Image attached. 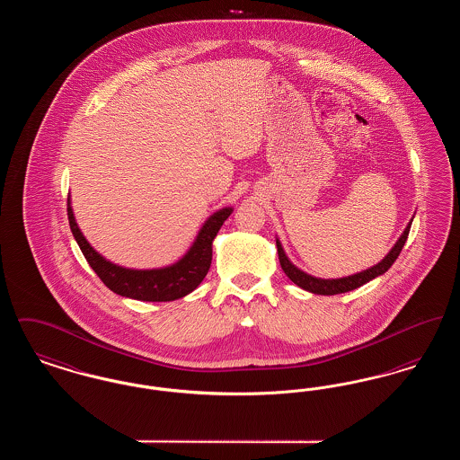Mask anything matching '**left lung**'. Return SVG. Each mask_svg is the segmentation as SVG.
Here are the masks:
<instances>
[{"label": "left lung", "mask_w": 460, "mask_h": 460, "mask_svg": "<svg viewBox=\"0 0 460 460\" xmlns=\"http://www.w3.org/2000/svg\"><path fill=\"white\" fill-rule=\"evenodd\" d=\"M411 226H412V220L407 224L405 231L402 233V236L398 238V241L394 243V248L390 250V253L376 265H372L369 269L362 270V272H357V274H351L347 278H340V279H321V278H314L310 274H306L304 270H300L295 263H291V261L286 257L285 250H283V244L281 241L276 238V246H278V255H279V262L281 267L285 270L286 276L295 283L296 286H300L302 289L310 291V293H315V295H338V293H347L351 289H357L358 286L366 285L372 281L374 278L385 274L394 261L398 259L407 236H409V231H411Z\"/></svg>", "instance_id": "obj_1"}]
</instances>
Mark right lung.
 Masks as SVG:
<instances>
[{
	"label": "right lung",
	"instance_id": "1",
	"mask_svg": "<svg viewBox=\"0 0 460 460\" xmlns=\"http://www.w3.org/2000/svg\"><path fill=\"white\" fill-rule=\"evenodd\" d=\"M231 214L233 207H224L214 212L198 231L190 250L172 265L160 269H128L110 262L89 244L74 217L70 197L66 199L70 231L91 269L113 293L141 302H172L197 289L212 263V243L219 233L220 226Z\"/></svg>",
	"mask_w": 460,
	"mask_h": 460
}]
</instances>
